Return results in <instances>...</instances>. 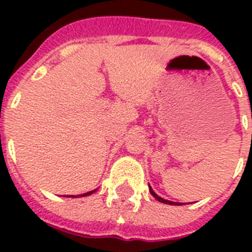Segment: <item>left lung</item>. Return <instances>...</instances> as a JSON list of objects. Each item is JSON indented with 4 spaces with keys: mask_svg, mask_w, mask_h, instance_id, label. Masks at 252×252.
<instances>
[{
    "mask_svg": "<svg viewBox=\"0 0 252 252\" xmlns=\"http://www.w3.org/2000/svg\"><path fill=\"white\" fill-rule=\"evenodd\" d=\"M149 191H150V193H152V195H153L154 197L158 200V201H161V203L170 204V205H179V204H180V203H174V201H168V200H165V199H162V197H159V196H158L157 193L153 191V189H152V187H150V186H149Z\"/></svg>",
    "mask_w": 252,
    "mask_h": 252,
    "instance_id": "obj_1",
    "label": "left lung"
}]
</instances>
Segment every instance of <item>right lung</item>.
<instances>
[{
    "label": "right lung",
    "instance_id": "obj_1",
    "mask_svg": "<svg viewBox=\"0 0 252 252\" xmlns=\"http://www.w3.org/2000/svg\"><path fill=\"white\" fill-rule=\"evenodd\" d=\"M95 192V189L94 191H90V192H86V193H84V195H80L81 197H84V196H89V195H91V193H94ZM72 197H76V196H72Z\"/></svg>",
    "mask_w": 252,
    "mask_h": 252
}]
</instances>
